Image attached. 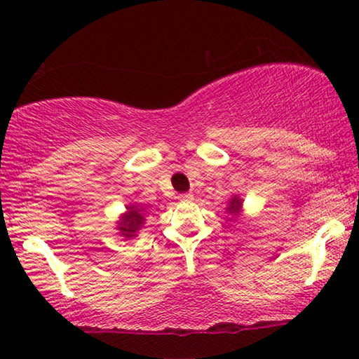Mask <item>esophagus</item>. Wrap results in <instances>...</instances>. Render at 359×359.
Segmentation results:
<instances>
[{"label": "esophagus", "mask_w": 359, "mask_h": 359, "mask_svg": "<svg viewBox=\"0 0 359 359\" xmlns=\"http://www.w3.org/2000/svg\"><path fill=\"white\" fill-rule=\"evenodd\" d=\"M193 193H184V194H180L179 196V201L180 203H190V201H193Z\"/></svg>", "instance_id": "1"}]
</instances>
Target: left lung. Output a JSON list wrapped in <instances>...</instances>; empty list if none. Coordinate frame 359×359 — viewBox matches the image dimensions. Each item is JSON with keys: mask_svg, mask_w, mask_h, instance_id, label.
<instances>
[{"mask_svg": "<svg viewBox=\"0 0 359 359\" xmlns=\"http://www.w3.org/2000/svg\"><path fill=\"white\" fill-rule=\"evenodd\" d=\"M242 204H244V199H242L239 194H233V196L228 199L226 212L234 218H238L242 212Z\"/></svg>", "mask_w": 359, "mask_h": 359, "instance_id": "1", "label": "left lung"}]
</instances>
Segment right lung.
I'll list each match as a JSON object with an SVG mask.
<instances>
[{
    "mask_svg": "<svg viewBox=\"0 0 359 359\" xmlns=\"http://www.w3.org/2000/svg\"><path fill=\"white\" fill-rule=\"evenodd\" d=\"M145 217H147V212L139 204H128L126 205V210L118 217L117 220V229L120 231V236L125 239H133L136 238L139 229L144 228Z\"/></svg>",
    "mask_w": 359,
    "mask_h": 359,
    "instance_id": "1",
    "label": "right lung"
}]
</instances>
